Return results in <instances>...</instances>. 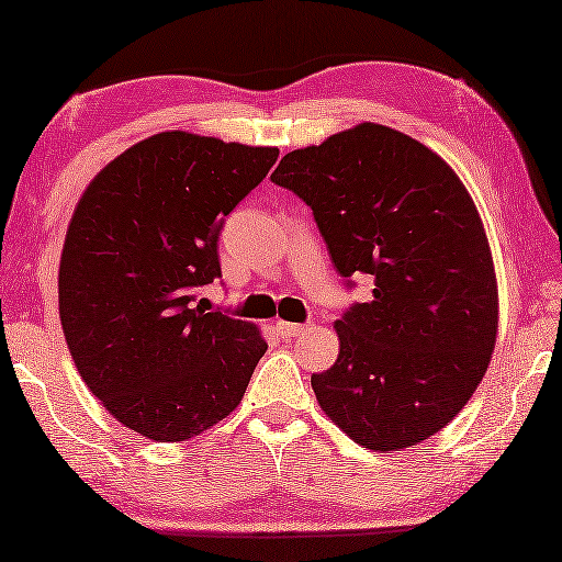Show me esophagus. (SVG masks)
<instances>
[{"label": "esophagus", "mask_w": 562, "mask_h": 562, "mask_svg": "<svg viewBox=\"0 0 562 562\" xmlns=\"http://www.w3.org/2000/svg\"><path fill=\"white\" fill-rule=\"evenodd\" d=\"M274 330H278V336L284 340H292V338H300L306 333L304 326H296V324H288V321H278L274 324Z\"/></svg>", "instance_id": "1"}]
</instances>
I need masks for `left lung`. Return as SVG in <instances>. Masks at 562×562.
Returning <instances> with one entry per match:
<instances>
[{
    "label": "left lung",
    "mask_w": 562,
    "mask_h": 562,
    "mask_svg": "<svg viewBox=\"0 0 562 562\" xmlns=\"http://www.w3.org/2000/svg\"><path fill=\"white\" fill-rule=\"evenodd\" d=\"M270 178L314 210L342 278H374L372 302L333 326L336 364L312 376L321 411L381 453L432 437L479 389L497 338V278L471 193L439 154L379 123L284 154Z\"/></svg>",
    "instance_id": "obj_1"
}]
</instances>
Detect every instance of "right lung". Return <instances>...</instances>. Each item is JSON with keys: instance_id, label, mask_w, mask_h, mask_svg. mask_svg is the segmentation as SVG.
I'll return each instance as SVG.
<instances>
[{"instance_id": "add662e5", "label": "right lung", "mask_w": 562, "mask_h": 562, "mask_svg": "<svg viewBox=\"0 0 562 562\" xmlns=\"http://www.w3.org/2000/svg\"><path fill=\"white\" fill-rule=\"evenodd\" d=\"M278 154L166 130L105 164L77 202L57 272L67 348L103 408L145 439L224 420L268 350L258 326L195 306V290L222 274V217Z\"/></svg>"}]
</instances>
